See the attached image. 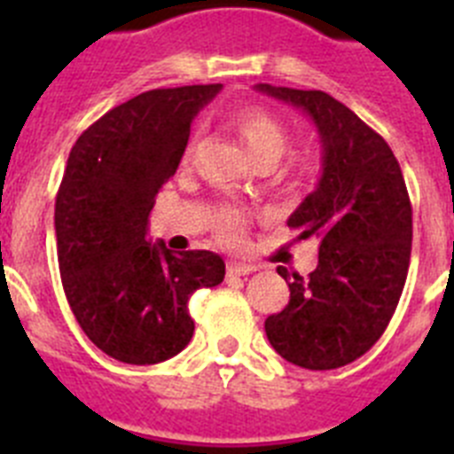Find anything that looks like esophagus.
I'll return each mask as SVG.
<instances>
[{"label": "esophagus", "instance_id": "obj_1", "mask_svg": "<svg viewBox=\"0 0 454 454\" xmlns=\"http://www.w3.org/2000/svg\"><path fill=\"white\" fill-rule=\"evenodd\" d=\"M254 270L256 266L250 262H236V259L227 262V275H250Z\"/></svg>", "mask_w": 454, "mask_h": 454}]
</instances>
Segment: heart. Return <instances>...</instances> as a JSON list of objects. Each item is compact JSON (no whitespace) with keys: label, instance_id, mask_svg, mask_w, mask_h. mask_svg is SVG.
Instances as JSON below:
<instances>
[{"label":"heart","instance_id":"1","mask_svg":"<svg viewBox=\"0 0 454 454\" xmlns=\"http://www.w3.org/2000/svg\"><path fill=\"white\" fill-rule=\"evenodd\" d=\"M230 127L236 131L240 143L246 145L247 154L256 166H272L286 152L291 131L279 115L270 114L262 106H243L230 115ZM195 150V140H188L182 152V161L188 163ZM218 236L224 243H239L246 230V215L240 211H224L218 218Z\"/></svg>","mask_w":454,"mask_h":454}]
</instances>
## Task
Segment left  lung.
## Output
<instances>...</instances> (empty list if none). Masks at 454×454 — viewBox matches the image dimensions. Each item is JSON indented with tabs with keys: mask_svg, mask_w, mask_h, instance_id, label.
Wrapping results in <instances>:
<instances>
[{
	"mask_svg": "<svg viewBox=\"0 0 454 454\" xmlns=\"http://www.w3.org/2000/svg\"><path fill=\"white\" fill-rule=\"evenodd\" d=\"M256 90L302 108L323 143V175L288 218L298 240L318 243L309 277L277 268L291 288L266 318L277 355L332 371L366 355L403 295L411 256V202L398 159L382 136L323 90L259 83Z\"/></svg>",
	"mask_w": 454,
	"mask_h": 454,
	"instance_id": "obj_1",
	"label": "left lung"
}]
</instances>
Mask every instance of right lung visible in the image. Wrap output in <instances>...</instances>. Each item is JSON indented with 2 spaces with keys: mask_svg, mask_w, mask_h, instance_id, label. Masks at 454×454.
<instances>
[{
  "mask_svg": "<svg viewBox=\"0 0 454 454\" xmlns=\"http://www.w3.org/2000/svg\"><path fill=\"white\" fill-rule=\"evenodd\" d=\"M220 83L156 88L92 122L67 156L56 195L59 270L88 339L122 364L150 366L192 339L188 300L218 286L224 262L150 243L156 192L177 172L200 108Z\"/></svg>",
  "mask_w": 454,
  "mask_h": 454,
  "instance_id": "obj_1",
  "label": "right lung"
}]
</instances>
